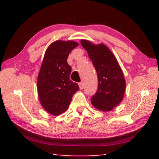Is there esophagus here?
Returning <instances> with one entry per match:
<instances>
[{"label":"esophagus","mask_w":159,"mask_h":159,"mask_svg":"<svg viewBox=\"0 0 159 159\" xmlns=\"http://www.w3.org/2000/svg\"><path fill=\"white\" fill-rule=\"evenodd\" d=\"M79 88H80V89H83V88H84V85H83V83H82V82H80V83H79Z\"/></svg>","instance_id":"1"}]
</instances>
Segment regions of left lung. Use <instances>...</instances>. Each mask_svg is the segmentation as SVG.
<instances>
[{
	"instance_id": "8db88e82",
	"label": "left lung",
	"mask_w": 159,
	"mask_h": 159,
	"mask_svg": "<svg viewBox=\"0 0 159 159\" xmlns=\"http://www.w3.org/2000/svg\"><path fill=\"white\" fill-rule=\"evenodd\" d=\"M80 43L88 52L98 74V90L91 102L97 109L110 111L122 101L124 95L125 81L122 70L106 45H94L86 40H81Z\"/></svg>"
}]
</instances>
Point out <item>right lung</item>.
I'll return each instance as SVG.
<instances>
[{
	"label": "right lung",
	"instance_id": "right-lung-1",
	"mask_svg": "<svg viewBox=\"0 0 159 159\" xmlns=\"http://www.w3.org/2000/svg\"><path fill=\"white\" fill-rule=\"evenodd\" d=\"M79 44L74 41L53 42L45 51L38 76V93L43 107L57 116L68 109L79 85L69 79L71 67L67 63L71 51Z\"/></svg>",
	"mask_w": 159,
	"mask_h": 159
}]
</instances>
